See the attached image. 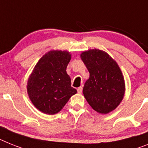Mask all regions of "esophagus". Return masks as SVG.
<instances>
[{
	"instance_id": "1",
	"label": "esophagus",
	"mask_w": 148,
	"mask_h": 148,
	"mask_svg": "<svg viewBox=\"0 0 148 148\" xmlns=\"http://www.w3.org/2000/svg\"><path fill=\"white\" fill-rule=\"evenodd\" d=\"M82 91H83V87H82V86H80V87H78L77 88V92L78 93H80V94H81Z\"/></svg>"
}]
</instances>
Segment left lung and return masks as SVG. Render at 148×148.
Listing matches in <instances>:
<instances>
[{
    "label": "left lung",
    "instance_id": "8db88e82",
    "mask_svg": "<svg viewBox=\"0 0 148 148\" xmlns=\"http://www.w3.org/2000/svg\"><path fill=\"white\" fill-rule=\"evenodd\" d=\"M89 72L83 92L93 110L108 114L116 108L123 99L125 82L118 64L107 53L89 49L80 55Z\"/></svg>",
    "mask_w": 148,
    "mask_h": 148
}]
</instances>
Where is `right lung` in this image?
<instances>
[{"instance_id": "obj_1", "label": "right lung", "mask_w": 148, "mask_h": 148, "mask_svg": "<svg viewBox=\"0 0 148 148\" xmlns=\"http://www.w3.org/2000/svg\"><path fill=\"white\" fill-rule=\"evenodd\" d=\"M71 56L67 51H49L34 67L28 78L27 91L40 111L49 115L56 114L77 93L66 72Z\"/></svg>"}]
</instances>
